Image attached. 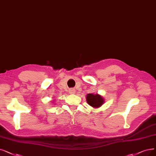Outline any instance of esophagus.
Wrapping results in <instances>:
<instances>
[{
	"mask_svg": "<svg viewBox=\"0 0 156 156\" xmlns=\"http://www.w3.org/2000/svg\"><path fill=\"white\" fill-rule=\"evenodd\" d=\"M69 92H70V94H75V93H76V90H75L74 89H71V90H69Z\"/></svg>",
	"mask_w": 156,
	"mask_h": 156,
	"instance_id": "1",
	"label": "esophagus"
}]
</instances>
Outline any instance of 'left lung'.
<instances>
[{
  "label": "left lung",
  "mask_w": 156,
  "mask_h": 156,
  "mask_svg": "<svg viewBox=\"0 0 156 156\" xmlns=\"http://www.w3.org/2000/svg\"><path fill=\"white\" fill-rule=\"evenodd\" d=\"M87 103L93 108H98L101 107L104 103V98L99 94L88 93L86 97Z\"/></svg>",
  "instance_id": "8db88e82"
}]
</instances>
